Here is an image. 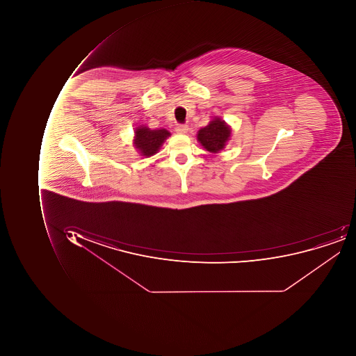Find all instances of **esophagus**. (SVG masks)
I'll list each match as a JSON object with an SVG mask.
<instances>
[{
  "label": "esophagus",
  "instance_id": "obj_1",
  "mask_svg": "<svg viewBox=\"0 0 356 356\" xmlns=\"http://www.w3.org/2000/svg\"><path fill=\"white\" fill-rule=\"evenodd\" d=\"M175 131L179 134H185L188 131V126L185 125V124H177V127H175Z\"/></svg>",
  "mask_w": 356,
  "mask_h": 356
}]
</instances>
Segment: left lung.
Listing matches in <instances>:
<instances>
[{
    "instance_id": "left-lung-1",
    "label": "left lung",
    "mask_w": 356,
    "mask_h": 356,
    "mask_svg": "<svg viewBox=\"0 0 356 356\" xmlns=\"http://www.w3.org/2000/svg\"><path fill=\"white\" fill-rule=\"evenodd\" d=\"M231 129L225 121L215 119L207 127L201 128L197 133V140L207 151L218 153L225 147V142L230 138Z\"/></svg>"
}]
</instances>
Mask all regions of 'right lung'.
Wrapping results in <instances>:
<instances>
[{
	"mask_svg": "<svg viewBox=\"0 0 356 356\" xmlns=\"http://www.w3.org/2000/svg\"><path fill=\"white\" fill-rule=\"evenodd\" d=\"M135 147L139 149L142 156L149 157L157 153L159 147H161L165 140L170 136V133L165 129H154L151 131L149 128L142 127L137 128L135 131Z\"/></svg>",
	"mask_w": 356,
	"mask_h": 356,
	"instance_id": "right-lung-1",
	"label": "right lung"
}]
</instances>
